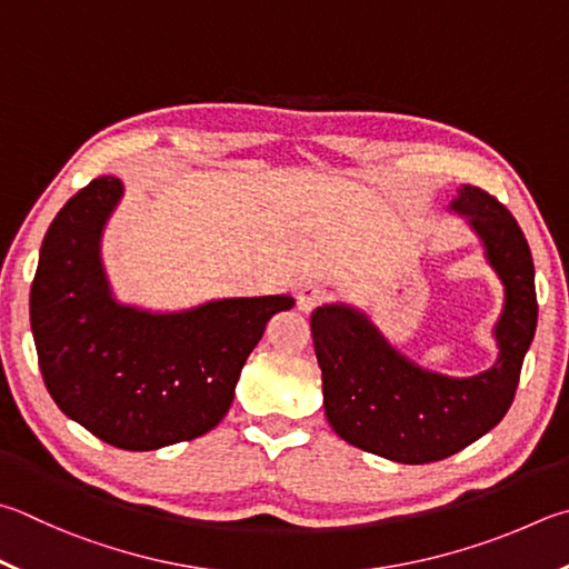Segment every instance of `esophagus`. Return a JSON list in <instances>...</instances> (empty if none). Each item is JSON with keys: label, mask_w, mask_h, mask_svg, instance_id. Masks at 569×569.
<instances>
[{"label": "esophagus", "mask_w": 569, "mask_h": 569, "mask_svg": "<svg viewBox=\"0 0 569 569\" xmlns=\"http://www.w3.org/2000/svg\"><path fill=\"white\" fill-rule=\"evenodd\" d=\"M328 298V293L323 291V288H318V286H306L301 293H298V311H303V313H311V311H316V308L323 303Z\"/></svg>", "instance_id": "34e87169"}]
</instances>
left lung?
I'll return each instance as SVG.
<instances>
[{"label": "left lung", "mask_w": 569, "mask_h": 569, "mask_svg": "<svg viewBox=\"0 0 569 569\" xmlns=\"http://www.w3.org/2000/svg\"><path fill=\"white\" fill-rule=\"evenodd\" d=\"M450 211L468 219L505 286L492 368L470 378L432 373L398 353L358 308L328 303L311 316L330 428L350 446L406 465L456 456L498 426L537 328L535 263L515 216L478 186H462Z\"/></svg>", "instance_id": "1"}]
</instances>
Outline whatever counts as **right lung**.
Returning a JSON list of instances; mask_svg holds the SVG:
<instances>
[{
    "mask_svg": "<svg viewBox=\"0 0 569 569\" xmlns=\"http://www.w3.org/2000/svg\"><path fill=\"white\" fill-rule=\"evenodd\" d=\"M123 186L99 177L71 196L41 241L29 316L41 378L67 418L121 450H159L219 426L241 368L291 296L221 298L189 311L123 306L101 233Z\"/></svg>",
    "mask_w": 569,
    "mask_h": 569,
    "instance_id": "obj_1",
    "label": "right lung"
}]
</instances>
